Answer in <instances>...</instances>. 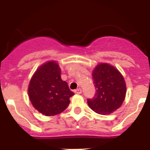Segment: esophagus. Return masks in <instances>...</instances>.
I'll return each instance as SVG.
<instances>
[{
	"label": "esophagus",
	"mask_w": 150,
	"mask_h": 150,
	"mask_svg": "<svg viewBox=\"0 0 150 150\" xmlns=\"http://www.w3.org/2000/svg\"><path fill=\"white\" fill-rule=\"evenodd\" d=\"M74 92L76 94H78V95H80V94L82 93V89L80 88H77V89L74 90Z\"/></svg>",
	"instance_id": "obj_1"
}]
</instances>
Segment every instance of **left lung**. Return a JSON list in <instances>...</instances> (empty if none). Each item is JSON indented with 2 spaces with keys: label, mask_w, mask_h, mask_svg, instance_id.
Masks as SVG:
<instances>
[{
  "label": "left lung",
  "mask_w": 150,
  "mask_h": 150,
  "mask_svg": "<svg viewBox=\"0 0 150 150\" xmlns=\"http://www.w3.org/2000/svg\"><path fill=\"white\" fill-rule=\"evenodd\" d=\"M96 92L88 99V107L95 112L108 115L122 104L126 94V84L121 73L107 63H100L92 72Z\"/></svg>",
  "instance_id": "8db88e82"
}]
</instances>
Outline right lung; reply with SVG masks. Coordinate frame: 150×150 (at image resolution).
<instances>
[{
	"mask_svg": "<svg viewBox=\"0 0 150 150\" xmlns=\"http://www.w3.org/2000/svg\"><path fill=\"white\" fill-rule=\"evenodd\" d=\"M29 99L33 107L46 116L63 112L74 95L67 82L61 78V68L55 61H50L40 66L30 80Z\"/></svg>",
	"mask_w": 150,
	"mask_h": 150,
	"instance_id": "right-lung-1",
	"label": "right lung"
}]
</instances>
